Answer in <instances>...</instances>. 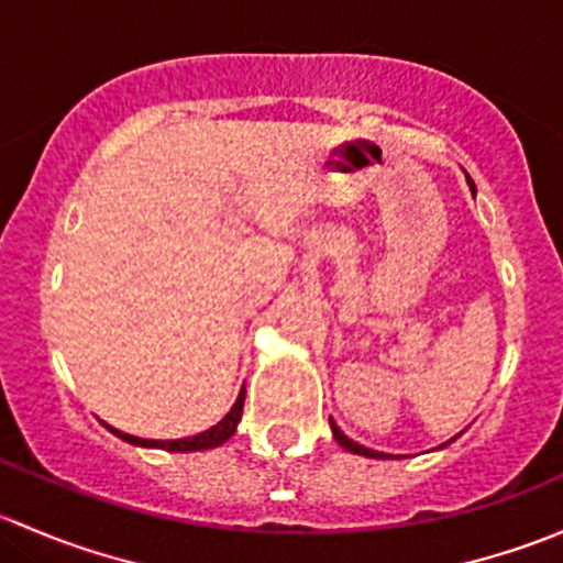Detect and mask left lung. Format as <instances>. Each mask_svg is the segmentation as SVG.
Here are the masks:
<instances>
[{
	"label": "left lung",
	"instance_id": "8db88e82",
	"mask_svg": "<svg viewBox=\"0 0 563 563\" xmlns=\"http://www.w3.org/2000/svg\"><path fill=\"white\" fill-rule=\"evenodd\" d=\"M329 424H332V433H334V441H338L340 446H343V450H349V452H354V455H365V457H384L382 452H373V450H367V446H362V444H356V441H351L349 435H343L340 433V428L338 424L332 422V419H329Z\"/></svg>",
	"mask_w": 563,
	"mask_h": 563
}]
</instances>
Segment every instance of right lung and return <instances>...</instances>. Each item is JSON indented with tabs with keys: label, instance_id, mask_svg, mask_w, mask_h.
Instances as JSON below:
<instances>
[{
	"label": "right lung",
	"instance_id": "1",
	"mask_svg": "<svg viewBox=\"0 0 563 563\" xmlns=\"http://www.w3.org/2000/svg\"><path fill=\"white\" fill-rule=\"evenodd\" d=\"M242 406H245V389L240 391V397H236L234 408H231L229 413H225L223 419H220L214 428L203 430V433L198 435H190V439H176V441H150V439H135V435H128L122 433V430H113V435H119V439H124L128 444H135V446H157V450H168V452H198V450H212V446H220L223 441H229L231 435H234L236 430V422H240L242 417Z\"/></svg>",
	"mask_w": 563,
	"mask_h": 563
}]
</instances>
